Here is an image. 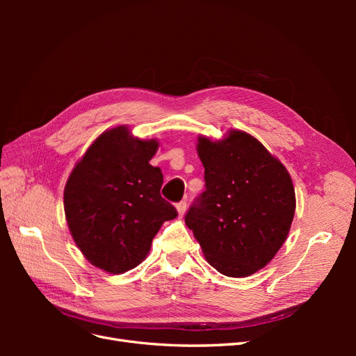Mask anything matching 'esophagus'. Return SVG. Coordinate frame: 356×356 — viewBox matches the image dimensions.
Wrapping results in <instances>:
<instances>
[{
	"mask_svg": "<svg viewBox=\"0 0 356 356\" xmlns=\"http://www.w3.org/2000/svg\"><path fill=\"white\" fill-rule=\"evenodd\" d=\"M177 211H178V217L182 218L186 215V211H187V202L182 200L179 203H177Z\"/></svg>",
	"mask_w": 356,
	"mask_h": 356,
	"instance_id": "34e87169",
	"label": "esophagus"
}]
</instances>
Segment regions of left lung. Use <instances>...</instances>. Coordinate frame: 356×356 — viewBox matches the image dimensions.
Listing matches in <instances>:
<instances>
[{
    "label": "left lung",
    "mask_w": 356,
    "mask_h": 356,
    "mask_svg": "<svg viewBox=\"0 0 356 356\" xmlns=\"http://www.w3.org/2000/svg\"><path fill=\"white\" fill-rule=\"evenodd\" d=\"M204 190L186 224L207 261L230 277H246L281 250L296 212L288 170L266 147L242 131L220 141L197 138Z\"/></svg>",
    "instance_id": "obj_1"
}]
</instances>
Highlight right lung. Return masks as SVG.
Listing matches in <instances>:
<instances>
[{
	"instance_id": "right-lung-1",
	"label": "right lung",
	"mask_w": 356,
	"mask_h": 356,
	"mask_svg": "<svg viewBox=\"0 0 356 356\" xmlns=\"http://www.w3.org/2000/svg\"><path fill=\"white\" fill-rule=\"evenodd\" d=\"M157 139L117 126L95 139L63 191L72 239L88 261L120 275L145 260L161 224L178 212L160 196L163 174L149 165Z\"/></svg>"
}]
</instances>
